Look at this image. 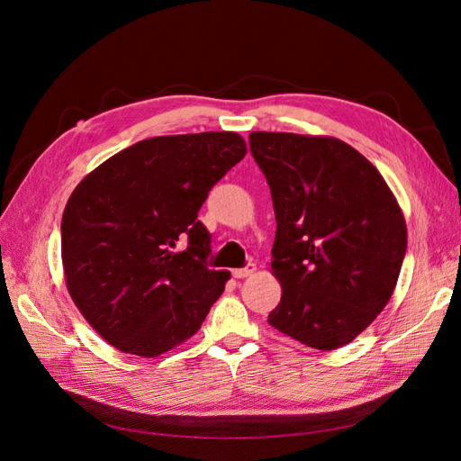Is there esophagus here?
<instances>
[{
	"label": "esophagus",
	"instance_id": "34e87169",
	"mask_svg": "<svg viewBox=\"0 0 461 461\" xmlns=\"http://www.w3.org/2000/svg\"><path fill=\"white\" fill-rule=\"evenodd\" d=\"M256 265L254 263H248L246 267H242V269H232V276L234 278H246V276H252L254 273H256Z\"/></svg>",
	"mask_w": 461,
	"mask_h": 461
}]
</instances>
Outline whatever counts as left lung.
<instances>
[{"instance_id": "1", "label": "left lung", "mask_w": 461, "mask_h": 461, "mask_svg": "<svg viewBox=\"0 0 461 461\" xmlns=\"http://www.w3.org/2000/svg\"><path fill=\"white\" fill-rule=\"evenodd\" d=\"M271 188V271L283 288L269 325L315 350L352 342L393 296L408 246L381 173L332 136L252 132Z\"/></svg>"}]
</instances>
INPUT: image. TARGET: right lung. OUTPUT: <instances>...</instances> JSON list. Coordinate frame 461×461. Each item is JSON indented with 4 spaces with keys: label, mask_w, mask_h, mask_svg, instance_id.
Masks as SVG:
<instances>
[{
    "label": "right lung",
    "mask_w": 461,
    "mask_h": 461,
    "mask_svg": "<svg viewBox=\"0 0 461 461\" xmlns=\"http://www.w3.org/2000/svg\"><path fill=\"white\" fill-rule=\"evenodd\" d=\"M246 156L236 132L158 136L80 180L61 219L67 290L92 329L124 354L186 342L225 290L198 221L207 192Z\"/></svg>",
    "instance_id": "right-lung-1"
}]
</instances>
